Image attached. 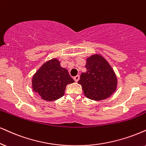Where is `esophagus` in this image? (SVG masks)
<instances>
[{"instance_id":"obj_1","label":"esophagus","mask_w":146,"mask_h":146,"mask_svg":"<svg viewBox=\"0 0 146 146\" xmlns=\"http://www.w3.org/2000/svg\"><path fill=\"white\" fill-rule=\"evenodd\" d=\"M79 78H80V76H79V75H76V76L74 77V78H73V79H74L75 82H77L79 80Z\"/></svg>"}]
</instances>
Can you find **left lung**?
I'll use <instances>...</instances> for the list:
<instances>
[{"mask_svg": "<svg viewBox=\"0 0 146 146\" xmlns=\"http://www.w3.org/2000/svg\"><path fill=\"white\" fill-rule=\"evenodd\" d=\"M86 73L81 74V84L88 98L102 100L108 98L115 92L117 79L115 73L104 57L98 54L88 58Z\"/></svg>", "mask_w": 146, "mask_h": 146, "instance_id": "left-lung-1", "label": "left lung"}]
</instances>
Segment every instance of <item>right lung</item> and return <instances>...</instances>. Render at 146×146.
Returning <instances> with one entry per match:
<instances>
[{"label": "right lung", "mask_w": 146, "mask_h": 146, "mask_svg": "<svg viewBox=\"0 0 146 146\" xmlns=\"http://www.w3.org/2000/svg\"><path fill=\"white\" fill-rule=\"evenodd\" d=\"M68 71L56 58L45 62L32 78V88L44 100L54 101L63 96L67 84L74 82Z\"/></svg>", "instance_id": "1"}]
</instances>
